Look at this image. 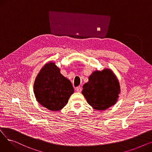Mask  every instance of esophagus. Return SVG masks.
<instances>
[{"instance_id": "1", "label": "esophagus", "mask_w": 152, "mask_h": 152, "mask_svg": "<svg viewBox=\"0 0 152 152\" xmlns=\"http://www.w3.org/2000/svg\"><path fill=\"white\" fill-rule=\"evenodd\" d=\"M76 91L77 92H81L82 89H81V87H76Z\"/></svg>"}]
</instances>
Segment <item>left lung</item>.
Segmentation results:
<instances>
[{
    "label": "left lung",
    "mask_w": 152,
    "mask_h": 152,
    "mask_svg": "<svg viewBox=\"0 0 152 152\" xmlns=\"http://www.w3.org/2000/svg\"><path fill=\"white\" fill-rule=\"evenodd\" d=\"M119 93V81L110 69L93 72L82 91L87 103L97 110H105L115 105Z\"/></svg>",
    "instance_id": "obj_1"
}]
</instances>
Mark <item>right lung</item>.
Here are the masks:
<instances>
[{"mask_svg": "<svg viewBox=\"0 0 152 152\" xmlns=\"http://www.w3.org/2000/svg\"><path fill=\"white\" fill-rule=\"evenodd\" d=\"M73 92L70 81L60 73L55 63L45 64L35 79L34 93L36 100L50 111L61 110Z\"/></svg>", "mask_w": 152, "mask_h": 152, "instance_id": "right-lung-1", "label": "right lung"}]
</instances>
